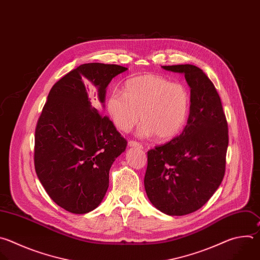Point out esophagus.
I'll use <instances>...</instances> for the list:
<instances>
[{"instance_id":"obj_1","label":"esophagus","mask_w":260,"mask_h":260,"mask_svg":"<svg viewBox=\"0 0 260 260\" xmlns=\"http://www.w3.org/2000/svg\"><path fill=\"white\" fill-rule=\"evenodd\" d=\"M128 145H129L130 147H138V148H143V146H142L140 143H138L137 141H133V140H130V141L128 142Z\"/></svg>"}]
</instances>
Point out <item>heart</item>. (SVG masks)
I'll use <instances>...</instances> for the list:
<instances>
[{
	"label": "heart",
	"mask_w": 260,
	"mask_h": 260,
	"mask_svg": "<svg viewBox=\"0 0 260 260\" xmlns=\"http://www.w3.org/2000/svg\"><path fill=\"white\" fill-rule=\"evenodd\" d=\"M190 110V94L180 83H171L158 75H143L129 79L124 93L113 90L107 111L115 126L129 132L140 120V137L154 134L161 140L175 137L183 129Z\"/></svg>",
	"instance_id": "heart-1"
}]
</instances>
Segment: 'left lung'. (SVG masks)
Instances as JSON below:
<instances>
[{
	"label": "left lung",
	"instance_id": "8db88e82",
	"mask_svg": "<svg viewBox=\"0 0 260 260\" xmlns=\"http://www.w3.org/2000/svg\"><path fill=\"white\" fill-rule=\"evenodd\" d=\"M162 68L184 75L190 110L179 136L147 151L144 188L158 210L182 216L200 209L220 185L229 130L220 97L201 69L191 64Z\"/></svg>",
	"mask_w": 260,
	"mask_h": 260
}]
</instances>
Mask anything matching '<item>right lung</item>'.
Returning a JSON list of instances; mask_svg holds the SVG:
<instances>
[{
	"label": "right lung",
	"instance_id": "obj_1",
	"mask_svg": "<svg viewBox=\"0 0 260 260\" xmlns=\"http://www.w3.org/2000/svg\"><path fill=\"white\" fill-rule=\"evenodd\" d=\"M128 69L117 64L85 63L51 88L35 134V168L49 197L75 214L99 206L109 188L110 169L125 151L127 141L96 100L105 108L111 81ZM97 89L92 96L83 81Z\"/></svg>",
	"mask_w": 260,
	"mask_h": 260
}]
</instances>
